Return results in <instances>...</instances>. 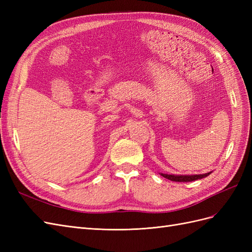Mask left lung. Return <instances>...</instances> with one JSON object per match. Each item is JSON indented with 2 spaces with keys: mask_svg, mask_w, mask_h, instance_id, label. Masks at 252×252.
<instances>
[{
  "mask_svg": "<svg viewBox=\"0 0 252 252\" xmlns=\"http://www.w3.org/2000/svg\"><path fill=\"white\" fill-rule=\"evenodd\" d=\"M210 173L211 172L204 173V174H194V175H173V174L161 173V175H163L164 178L168 179L170 181H173V182H191V181L200 180V179L207 177V175H209Z\"/></svg>",
  "mask_w": 252,
  "mask_h": 252,
  "instance_id": "8db88e82",
  "label": "left lung"
}]
</instances>
